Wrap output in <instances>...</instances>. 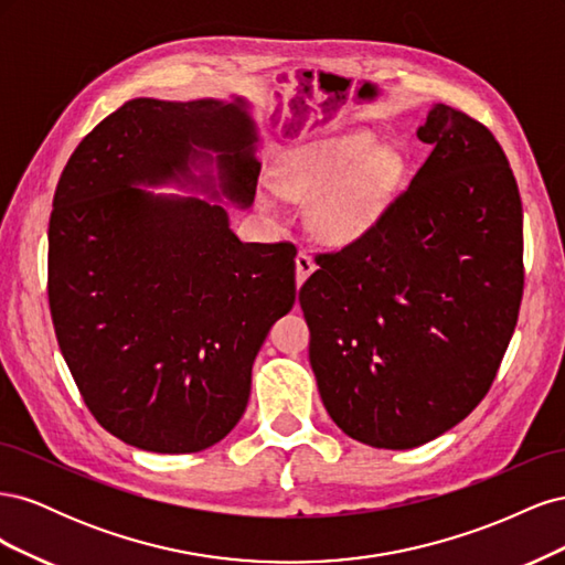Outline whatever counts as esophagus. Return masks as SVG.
Wrapping results in <instances>:
<instances>
[{
  "instance_id": "esophagus-1",
  "label": "esophagus",
  "mask_w": 565,
  "mask_h": 565,
  "mask_svg": "<svg viewBox=\"0 0 565 565\" xmlns=\"http://www.w3.org/2000/svg\"><path fill=\"white\" fill-rule=\"evenodd\" d=\"M295 264H297V285H301L306 278L311 276V273L316 270V264H313V259L306 252H299L297 254V259H295Z\"/></svg>"
}]
</instances>
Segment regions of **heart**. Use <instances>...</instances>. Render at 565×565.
Instances as JSON below:
<instances>
[{"mask_svg": "<svg viewBox=\"0 0 565 565\" xmlns=\"http://www.w3.org/2000/svg\"><path fill=\"white\" fill-rule=\"evenodd\" d=\"M377 146L370 129H347L289 148L280 183L259 185L262 207L285 221L287 200H313L309 218L322 241H358L382 218L403 174L398 152Z\"/></svg>", "mask_w": 565, "mask_h": 565, "instance_id": "1", "label": "heart"}]
</instances>
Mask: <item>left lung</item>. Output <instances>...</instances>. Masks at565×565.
Instances as JSON below:
<instances>
[{
	"mask_svg": "<svg viewBox=\"0 0 565 565\" xmlns=\"http://www.w3.org/2000/svg\"><path fill=\"white\" fill-rule=\"evenodd\" d=\"M434 150L355 243L318 256L299 289L309 358L341 431L409 450L483 401L523 295V210L494 136L436 104L417 129Z\"/></svg>",
	"mask_w": 565,
	"mask_h": 565,
	"instance_id": "left-lung-1",
	"label": "left lung"
}]
</instances>
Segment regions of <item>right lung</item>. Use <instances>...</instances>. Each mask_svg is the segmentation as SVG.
<instances>
[{
	"label": "right lung",
	"mask_w": 565,
	"mask_h": 565,
	"mask_svg": "<svg viewBox=\"0 0 565 565\" xmlns=\"http://www.w3.org/2000/svg\"><path fill=\"white\" fill-rule=\"evenodd\" d=\"M245 98H134L82 139L49 218V306L84 403L148 452L212 448L241 422L252 363L295 306L292 243H243L254 202ZM177 184L207 194L162 196Z\"/></svg>",
	"instance_id": "right-lung-1"
}]
</instances>
